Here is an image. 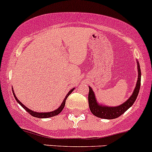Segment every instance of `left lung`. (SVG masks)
Returning a JSON list of instances; mask_svg holds the SVG:
<instances>
[{
    "label": "left lung",
    "instance_id": "8db88e82",
    "mask_svg": "<svg viewBox=\"0 0 152 152\" xmlns=\"http://www.w3.org/2000/svg\"><path fill=\"white\" fill-rule=\"evenodd\" d=\"M137 83L134 88L132 95L126 102L122 103L121 104L118 106H107L105 104H100L99 102L96 100V95L93 89L89 86V93H88V105L91 112L101 118H105V119H113L116 118L121 115L124 113L126 112L132 104H134V101L137 99L138 95L139 90L140 87V79H141V72H140V64L139 62L137 61Z\"/></svg>",
    "mask_w": 152,
    "mask_h": 152
}]
</instances>
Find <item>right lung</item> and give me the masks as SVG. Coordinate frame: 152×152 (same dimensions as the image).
Masks as SVG:
<instances>
[{
	"instance_id": "1",
	"label": "right lung",
	"mask_w": 152,
	"mask_h": 152,
	"mask_svg": "<svg viewBox=\"0 0 152 152\" xmlns=\"http://www.w3.org/2000/svg\"><path fill=\"white\" fill-rule=\"evenodd\" d=\"M74 89H75V88H74L71 89V90H70L68 92V94H67L66 96H65V98H64V101L62 102L61 104L60 107H59L58 108H57V109H56V110H53V111H50V112H46V113L36 112V111H34V110H31V109L28 108V107H26V106H25L24 104H23V103H22L21 102H20V100H19L18 98H17L16 95H15V92H14V90H12V91H13L14 96H15V99H16V101L18 102L19 104H20V105H21L22 107H23V108L25 109V110L27 111V112L28 113L31 114V115H32V116L36 117V118H50V117H53V116H55V115H58V114L60 113L61 112L62 110H63L64 107V106H65L66 99H67V97H68V96H69V94L72 93V92L73 91V90H74Z\"/></svg>"
}]
</instances>
